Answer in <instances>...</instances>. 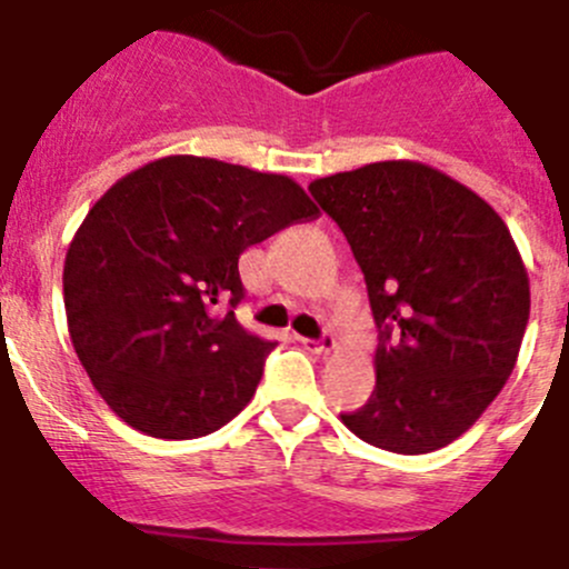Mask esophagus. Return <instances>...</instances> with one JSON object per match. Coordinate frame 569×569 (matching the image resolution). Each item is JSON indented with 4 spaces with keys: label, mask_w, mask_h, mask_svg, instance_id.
Returning a JSON list of instances; mask_svg holds the SVG:
<instances>
[{
    "label": "esophagus",
    "mask_w": 569,
    "mask_h": 569,
    "mask_svg": "<svg viewBox=\"0 0 569 569\" xmlns=\"http://www.w3.org/2000/svg\"><path fill=\"white\" fill-rule=\"evenodd\" d=\"M301 346H305L307 351H312V355H329V351L338 349V340H335L332 332H323L318 340L301 338Z\"/></svg>",
    "instance_id": "34e87169"
}]
</instances>
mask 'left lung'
<instances>
[{
  "label": "left lung",
  "instance_id": "left-lung-1",
  "mask_svg": "<svg viewBox=\"0 0 569 569\" xmlns=\"http://www.w3.org/2000/svg\"><path fill=\"white\" fill-rule=\"evenodd\" d=\"M380 329L377 386L340 421L371 447L421 456L469 430L517 366L531 284L511 231L480 194L421 161L318 178Z\"/></svg>",
  "mask_w": 569,
  "mask_h": 569
}]
</instances>
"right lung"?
<instances>
[{
	"mask_svg": "<svg viewBox=\"0 0 569 569\" xmlns=\"http://www.w3.org/2000/svg\"><path fill=\"white\" fill-rule=\"evenodd\" d=\"M318 218L288 176L164 156L89 209L63 262L69 338L91 386L133 430L198 438L234 419L276 343L214 305L246 299L240 253Z\"/></svg>",
	"mask_w": 569,
	"mask_h": 569,
	"instance_id": "right-lung-1",
	"label": "right lung"
}]
</instances>
